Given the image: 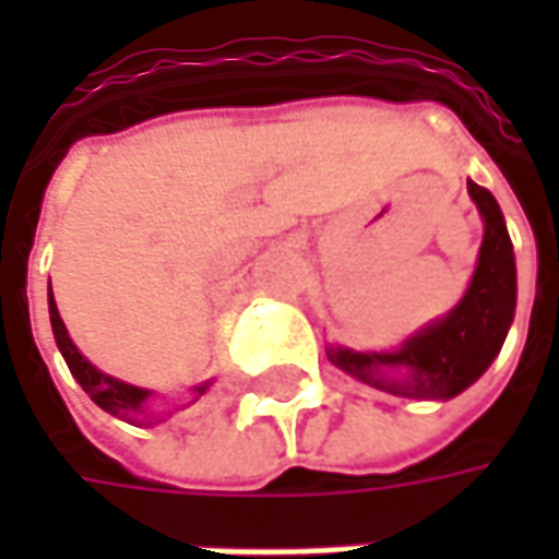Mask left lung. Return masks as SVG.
Wrapping results in <instances>:
<instances>
[{"mask_svg":"<svg viewBox=\"0 0 559 559\" xmlns=\"http://www.w3.org/2000/svg\"><path fill=\"white\" fill-rule=\"evenodd\" d=\"M485 218L479 266L455 311L413 335L395 353H353L329 347V362L399 399H452L476 383L500 353L515 317V254L503 212L488 188L467 182Z\"/></svg>","mask_w":559,"mask_h":559,"instance_id":"1","label":"left lung"}]
</instances>
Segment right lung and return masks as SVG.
Listing matches in <instances>:
<instances>
[{"mask_svg":"<svg viewBox=\"0 0 559 559\" xmlns=\"http://www.w3.org/2000/svg\"><path fill=\"white\" fill-rule=\"evenodd\" d=\"M50 323H53V335L56 344H59V350L66 356L68 368H71V374L78 377V383L83 386V392L90 395L102 411H107L110 416H119V419L126 421H146V425H155L160 419H152V413H146V399L148 392L146 389L138 386H128L122 380H116L110 374H102L95 365L86 362V356L74 347V341L68 338V329L62 323V317H59V308L53 302V290H50ZM209 389V383L203 386H197V395H203Z\"/></svg>","mask_w":559,"mask_h":559,"instance_id":"obj_1","label":"right lung"}]
</instances>
